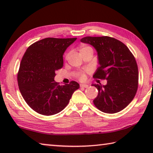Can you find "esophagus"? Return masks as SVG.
Here are the masks:
<instances>
[{"label": "esophagus", "mask_w": 153, "mask_h": 153, "mask_svg": "<svg viewBox=\"0 0 153 153\" xmlns=\"http://www.w3.org/2000/svg\"><path fill=\"white\" fill-rule=\"evenodd\" d=\"M80 87H81V88H88V85L81 84H80Z\"/></svg>", "instance_id": "obj_1"}]
</instances>
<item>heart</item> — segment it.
Segmentation results:
<instances>
[{
    "label": "heart",
    "mask_w": 153,
    "mask_h": 153,
    "mask_svg": "<svg viewBox=\"0 0 153 153\" xmlns=\"http://www.w3.org/2000/svg\"><path fill=\"white\" fill-rule=\"evenodd\" d=\"M88 51H92V48L91 46H88V45H82L81 46H80V48H79L80 53H84V52ZM69 55H70V53H67L66 54V55H65V59H66L69 57ZM86 72H88V71H83L79 72V73L77 74V79H79L80 81H84V80L86 79Z\"/></svg>",
    "instance_id": "b5f03b06"
}]
</instances>
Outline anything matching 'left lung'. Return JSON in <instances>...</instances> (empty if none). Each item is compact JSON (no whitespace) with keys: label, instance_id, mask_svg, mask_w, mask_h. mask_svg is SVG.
<instances>
[{"label":"left lung","instance_id":"obj_1","mask_svg":"<svg viewBox=\"0 0 153 153\" xmlns=\"http://www.w3.org/2000/svg\"><path fill=\"white\" fill-rule=\"evenodd\" d=\"M81 42L97 50L100 67L93 77L107 79L106 85L93 84L98 94L93 100L98 109L115 113L125 108L134 99L138 87V69L135 57L126 45L109 36H86Z\"/></svg>","mask_w":153,"mask_h":153}]
</instances>
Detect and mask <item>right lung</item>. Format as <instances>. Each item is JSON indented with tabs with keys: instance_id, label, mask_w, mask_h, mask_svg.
Segmentation results:
<instances>
[{
	"instance_id": "1",
	"label": "right lung",
	"mask_w": 153,
	"mask_h": 153,
	"mask_svg": "<svg viewBox=\"0 0 153 153\" xmlns=\"http://www.w3.org/2000/svg\"><path fill=\"white\" fill-rule=\"evenodd\" d=\"M74 38H46L31 45L21 61L17 82L21 94L29 107L43 115L61 112L79 88L75 81L60 85L54 78L63 66L65 51Z\"/></svg>"
}]
</instances>
